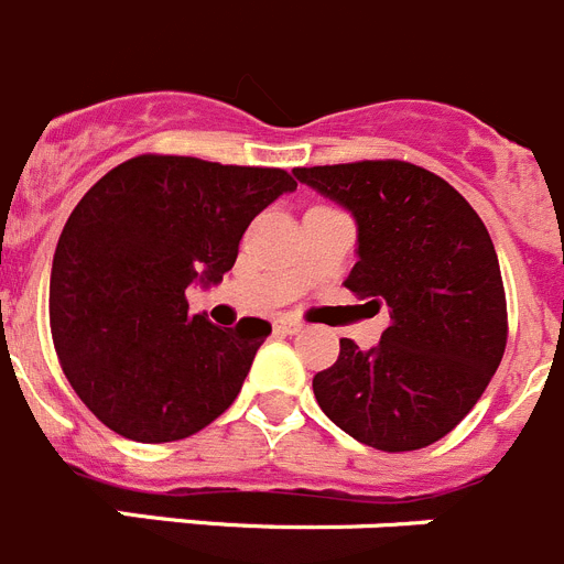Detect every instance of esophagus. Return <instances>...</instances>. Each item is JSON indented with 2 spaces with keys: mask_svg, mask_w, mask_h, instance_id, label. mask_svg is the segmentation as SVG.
Listing matches in <instances>:
<instances>
[{
  "mask_svg": "<svg viewBox=\"0 0 564 564\" xmlns=\"http://www.w3.org/2000/svg\"><path fill=\"white\" fill-rule=\"evenodd\" d=\"M272 326H275L278 334H297L303 328V323L297 317H278Z\"/></svg>",
  "mask_w": 564,
  "mask_h": 564,
  "instance_id": "1",
  "label": "esophagus"
}]
</instances>
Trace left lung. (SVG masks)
<instances>
[{"label": "left lung", "mask_w": 564, "mask_h": 564, "mask_svg": "<svg viewBox=\"0 0 564 564\" xmlns=\"http://www.w3.org/2000/svg\"><path fill=\"white\" fill-rule=\"evenodd\" d=\"M294 176L354 213L359 261L345 286L390 326L377 348L339 339L314 377V399L339 430L410 453L458 427L484 395L509 337L506 289L480 216L453 185L404 160L294 169Z\"/></svg>", "instance_id": "1"}]
</instances>
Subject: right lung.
Wrapping results in <instances>:
<instances>
[{
  "label": "right lung",
  "instance_id": "right-lung-1",
  "mask_svg": "<svg viewBox=\"0 0 564 564\" xmlns=\"http://www.w3.org/2000/svg\"><path fill=\"white\" fill-rule=\"evenodd\" d=\"M283 169L140 154L100 176L64 225L50 275L61 370L106 427L143 444L199 433L245 384L267 319L213 326L185 289L221 281Z\"/></svg>",
  "mask_w": 564,
  "mask_h": 564
}]
</instances>
